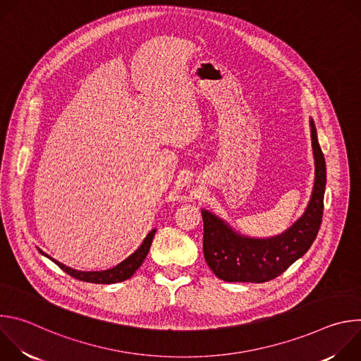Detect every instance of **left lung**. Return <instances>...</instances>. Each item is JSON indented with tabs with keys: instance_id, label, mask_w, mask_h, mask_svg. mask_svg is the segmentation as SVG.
Returning a JSON list of instances; mask_svg holds the SVG:
<instances>
[{
	"instance_id": "8db88e82",
	"label": "left lung",
	"mask_w": 361,
	"mask_h": 361,
	"mask_svg": "<svg viewBox=\"0 0 361 361\" xmlns=\"http://www.w3.org/2000/svg\"><path fill=\"white\" fill-rule=\"evenodd\" d=\"M314 156V185L305 212L281 234L255 238L237 233L227 221L209 210H201L204 221V259L213 273L228 283H264L286 271L312 247L320 230L324 191L326 160L310 118Z\"/></svg>"
}]
</instances>
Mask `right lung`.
Wrapping results in <instances>:
<instances>
[{
	"instance_id": "obj_1",
	"label": "right lung",
	"mask_w": 361,
	"mask_h": 361,
	"mask_svg": "<svg viewBox=\"0 0 361 361\" xmlns=\"http://www.w3.org/2000/svg\"><path fill=\"white\" fill-rule=\"evenodd\" d=\"M154 234H156V228H152L145 235L141 245L131 255H128L124 262H121L116 267H113L110 270H104V271H78V270H74L71 267L64 266L63 263L54 260L53 257L44 254L42 251H39V252L44 254L45 257H48V259L51 262H54L63 271H66L67 274H70L71 277H74L77 280L87 281V283H95V284H114V283H120V281H124V280L130 279L140 269V266L142 264V262L145 260V257L148 254V250L151 247Z\"/></svg>"
}]
</instances>
